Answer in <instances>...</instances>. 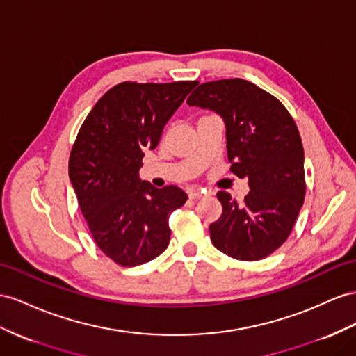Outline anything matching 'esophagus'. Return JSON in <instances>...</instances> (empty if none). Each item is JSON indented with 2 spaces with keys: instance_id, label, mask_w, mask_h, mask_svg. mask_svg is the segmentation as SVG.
<instances>
[{
  "instance_id": "esophagus-1",
  "label": "esophagus",
  "mask_w": 356,
  "mask_h": 356,
  "mask_svg": "<svg viewBox=\"0 0 356 356\" xmlns=\"http://www.w3.org/2000/svg\"><path fill=\"white\" fill-rule=\"evenodd\" d=\"M189 198L191 200H200V198H204L207 195V193L204 191H200V189H189Z\"/></svg>"
}]
</instances>
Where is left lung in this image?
Returning a JSON list of instances; mask_svg holds the SVG:
<instances>
[{
  "label": "left lung",
  "mask_w": 356,
  "mask_h": 356,
  "mask_svg": "<svg viewBox=\"0 0 356 356\" xmlns=\"http://www.w3.org/2000/svg\"><path fill=\"white\" fill-rule=\"evenodd\" d=\"M186 102L222 117L230 170L250 185L242 203L225 191L216 194L222 213L209 227L212 243L236 260L268 257L287 241L305 198L304 147L293 117L275 96L241 78L198 86Z\"/></svg>",
  "instance_id": "left-lung-1"
}]
</instances>
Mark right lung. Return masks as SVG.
Masks as SVG:
<instances>
[{
    "label": "right lung",
    "mask_w": 356,
    "mask_h": 356,
    "mask_svg": "<svg viewBox=\"0 0 356 356\" xmlns=\"http://www.w3.org/2000/svg\"><path fill=\"white\" fill-rule=\"evenodd\" d=\"M195 84H117L76 135L69 158L72 186L99 250L117 265H143L168 247V216L188 195L175 185L158 189L141 181L138 171L144 152L156 149L163 126Z\"/></svg>",
    "instance_id": "1"
}]
</instances>
